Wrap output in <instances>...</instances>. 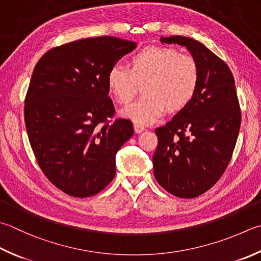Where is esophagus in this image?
Instances as JSON below:
<instances>
[{
	"mask_svg": "<svg viewBox=\"0 0 261 261\" xmlns=\"http://www.w3.org/2000/svg\"><path fill=\"white\" fill-rule=\"evenodd\" d=\"M134 130H135V133L139 134V133H142L143 130H145V127L140 125V124H134Z\"/></svg>",
	"mask_w": 261,
	"mask_h": 261,
	"instance_id": "esophagus-1",
	"label": "esophagus"
}]
</instances>
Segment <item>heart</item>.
I'll use <instances>...</instances> for the list:
<instances>
[{
	"mask_svg": "<svg viewBox=\"0 0 261 261\" xmlns=\"http://www.w3.org/2000/svg\"><path fill=\"white\" fill-rule=\"evenodd\" d=\"M107 84L118 102L128 103L143 85L145 94L125 107L121 114L136 124L155 121L167 108L178 111L193 100L200 84V67L189 54L171 47L150 46L135 53L129 67L115 63L108 70Z\"/></svg>",
	"mask_w": 261,
	"mask_h": 261,
	"instance_id": "obj_1",
	"label": "heart"
}]
</instances>
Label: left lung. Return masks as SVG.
I'll return each mask as SVG.
<instances>
[{"label": "left lung", "mask_w": 261, "mask_h": 261, "mask_svg": "<svg viewBox=\"0 0 261 261\" xmlns=\"http://www.w3.org/2000/svg\"><path fill=\"white\" fill-rule=\"evenodd\" d=\"M191 52L200 67L198 92L165 126L155 128L153 174L170 194L192 199L217 183L232 158L241 109L233 73L202 43L185 36L161 37Z\"/></svg>", "instance_id": "obj_1"}]
</instances>
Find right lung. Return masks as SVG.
Segmentation results:
<instances>
[{
    "mask_svg": "<svg viewBox=\"0 0 261 261\" xmlns=\"http://www.w3.org/2000/svg\"><path fill=\"white\" fill-rule=\"evenodd\" d=\"M135 47L114 36L84 38L51 48L34 68L23 110L29 143L44 175L68 195L88 198L114 179L116 154L134 128L112 120L107 73Z\"/></svg>",
    "mask_w": 261,
    "mask_h": 261,
    "instance_id": "1",
    "label": "right lung"
}]
</instances>
